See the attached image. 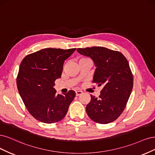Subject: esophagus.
<instances>
[{
  "label": "esophagus",
  "instance_id": "34e87169",
  "mask_svg": "<svg viewBox=\"0 0 155 155\" xmlns=\"http://www.w3.org/2000/svg\"><path fill=\"white\" fill-rule=\"evenodd\" d=\"M75 93H76V95H77V96L81 95V94H82L83 93V92H82V91H76Z\"/></svg>",
  "mask_w": 155,
  "mask_h": 155
}]
</instances>
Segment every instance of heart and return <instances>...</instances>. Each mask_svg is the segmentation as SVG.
<instances>
[{
	"instance_id": "1",
	"label": "heart",
	"mask_w": 155,
	"mask_h": 155,
	"mask_svg": "<svg viewBox=\"0 0 155 155\" xmlns=\"http://www.w3.org/2000/svg\"><path fill=\"white\" fill-rule=\"evenodd\" d=\"M87 60H89L86 57H81L78 60V62H81V61H87Z\"/></svg>"
}]
</instances>
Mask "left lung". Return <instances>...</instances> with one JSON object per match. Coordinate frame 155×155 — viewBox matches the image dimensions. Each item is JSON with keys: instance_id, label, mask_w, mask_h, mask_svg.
Listing matches in <instances>:
<instances>
[{"instance_id": "obj_1", "label": "left lung", "mask_w": 155, "mask_h": 155, "mask_svg": "<svg viewBox=\"0 0 155 155\" xmlns=\"http://www.w3.org/2000/svg\"><path fill=\"white\" fill-rule=\"evenodd\" d=\"M90 57L96 66L93 83L102 86L98 98L91 94L86 112L92 120L106 124L117 120L124 111L133 87V77L124 54L104 47L78 48Z\"/></svg>"}]
</instances>
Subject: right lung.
<instances>
[{"instance_id":"right-lung-1","label":"right lung","mask_w":155,"mask_h":155,"mask_svg":"<svg viewBox=\"0 0 155 155\" xmlns=\"http://www.w3.org/2000/svg\"><path fill=\"white\" fill-rule=\"evenodd\" d=\"M75 50L45 48L28 54L21 62L17 77L18 93L29 113L37 120L52 124L66 116L75 92L56 94L53 86L61 77L65 60Z\"/></svg>"}]
</instances>
